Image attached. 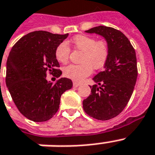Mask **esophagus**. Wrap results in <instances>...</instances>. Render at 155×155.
Masks as SVG:
<instances>
[{
	"label": "esophagus",
	"instance_id": "obj_1",
	"mask_svg": "<svg viewBox=\"0 0 155 155\" xmlns=\"http://www.w3.org/2000/svg\"><path fill=\"white\" fill-rule=\"evenodd\" d=\"M80 84H79V83H76V82H74L73 83V87H79V86H80Z\"/></svg>",
	"mask_w": 155,
	"mask_h": 155
}]
</instances>
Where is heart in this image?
<instances>
[{
    "label": "heart",
    "mask_w": 155,
    "mask_h": 155,
    "mask_svg": "<svg viewBox=\"0 0 155 155\" xmlns=\"http://www.w3.org/2000/svg\"><path fill=\"white\" fill-rule=\"evenodd\" d=\"M71 44L74 48L83 52L80 57V64H71L63 69V75L75 82H81L91 75L92 68L100 70L104 67L109 57V46L106 40H97L94 37L78 35L73 37ZM71 48L65 42L56 47L54 56L58 62L68 63L70 57Z\"/></svg>",
    "instance_id": "heart-1"
}]
</instances>
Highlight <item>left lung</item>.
I'll use <instances>...</instances> for the list:
<instances>
[{
    "label": "left lung",
    "mask_w": 155,
    "mask_h": 155,
    "mask_svg": "<svg viewBox=\"0 0 155 155\" xmlns=\"http://www.w3.org/2000/svg\"><path fill=\"white\" fill-rule=\"evenodd\" d=\"M86 32L103 36L110 52L104 70L92 79L96 84L90 86L92 93L83 107L95 119L109 120L122 112L133 94L137 77L136 53L128 38L114 28L100 25Z\"/></svg>",
    "instance_id": "obj_1"
}]
</instances>
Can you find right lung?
<instances>
[{
    "mask_svg": "<svg viewBox=\"0 0 155 155\" xmlns=\"http://www.w3.org/2000/svg\"><path fill=\"white\" fill-rule=\"evenodd\" d=\"M68 36L47 31L29 33L12 47L6 63V86L20 113L35 122L50 120L59 108L63 92L72 81L61 78L48 82L47 75H62L54 50Z\"/></svg>",
    "mask_w": 155,
    "mask_h": 155,
    "instance_id": "add662e5",
    "label": "right lung"
}]
</instances>
